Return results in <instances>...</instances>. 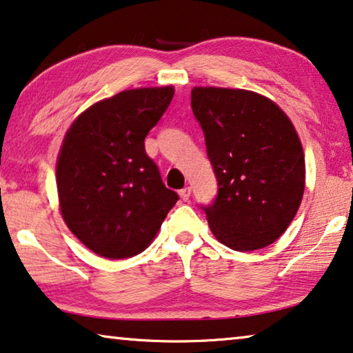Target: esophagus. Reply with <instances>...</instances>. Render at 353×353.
Wrapping results in <instances>:
<instances>
[{
    "label": "esophagus",
    "mask_w": 353,
    "mask_h": 353,
    "mask_svg": "<svg viewBox=\"0 0 353 353\" xmlns=\"http://www.w3.org/2000/svg\"><path fill=\"white\" fill-rule=\"evenodd\" d=\"M179 194H181V198L183 199V201H188L190 199V196H192V188L190 187H183L181 192H179Z\"/></svg>",
    "instance_id": "esophagus-1"
}]
</instances>
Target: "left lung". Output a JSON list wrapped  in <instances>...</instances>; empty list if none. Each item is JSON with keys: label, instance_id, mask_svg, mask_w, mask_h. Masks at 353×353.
I'll return each instance as SVG.
<instances>
[{"label": "left lung", "instance_id": "1", "mask_svg": "<svg viewBox=\"0 0 353 353\" xmlns=\"http://www.w3.org/2000/svg\"><path fill=\"white\" fill-rule=\"evenodd\" d=\"M193 114L204 132L218 193L201 205L228 248L253 251L286 231L305 192L300 138L276 103L245 89L193 88Z\"/></svg>", "mask_w": 353, "mask_h": 353}]
</instances>
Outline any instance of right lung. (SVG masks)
Instances as JSON below:
<instances>
[{
  "instance_id": "right-lung-1",
  "label": "right lung",
  "mask_w": 353,
  "mask_h": 353,
  "mask_svg": "<svg viewBox=\"0 0 353 353\" xmlns=\"http://www.w3.org/2000/svg\"><path fill=\"white\" fill-rule=\"evenodd\" d=\"M172 96V86L122 91L89 106L65 133L56 165L61 214L99 256L141 253L177 203L144 149Z\"/></svg>"
}]
</instances>
